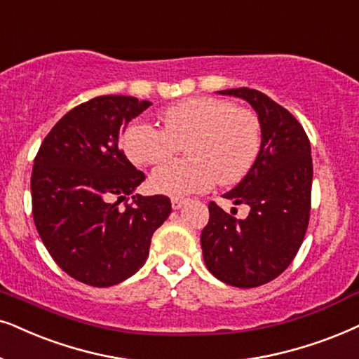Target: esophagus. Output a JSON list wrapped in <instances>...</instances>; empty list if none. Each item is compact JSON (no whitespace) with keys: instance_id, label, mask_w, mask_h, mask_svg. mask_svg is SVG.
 <instances>
[{"instance_id":"34e87169","label":"esophagus","mask_w":359,"mask_h":359,"mask_svg":"<svg viewBox=\"0 0 359 359\" xmlns=\"http://www.w3.org/2000/svg\"><path fill=\"white\" fill-rule=\"evenodd\" d=\"M184 203H186L184 198H173V199H171V206H173V209H180Z\"/></svg>"}]
</instances>
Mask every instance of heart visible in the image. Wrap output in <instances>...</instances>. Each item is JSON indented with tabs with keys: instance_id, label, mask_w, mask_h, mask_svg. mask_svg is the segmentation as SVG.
I'll list each match as a JSON object with an SVG mask.
<instances>
[{
	"instance_id": "1",
	"label": "heart",
	"mask_w": 359,
	"mask_h": 359,
	"mask_svg": "<svg viewBox=\"0 0 359 359\" xmlns=\"http://www.w3.org/2000/svg\"><path fill=\"white\" fill-rule=\"evenodd\" d=\"M165 128L137 120L123 133V150L135 165H158L184 147L188 158L153 171L150 186L166 196L203 193L216 183L234 184L249 173L262 148L259 115L216 97L170 105L161 115Z\"/></svg>"
}]
</instances>
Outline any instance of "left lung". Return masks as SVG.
I'll return each instance as SVG.
<instances>
[{
	"instance_id": "8db88e82",
	"label": "left lung",
	"mask_w": 359,
	"mask_h": 359,
	"mask_svg": "<svg viewBox=\"0 0 359 359\" xmlns=\"http://www.w3.org/2000/svg\"><path fill=\"white\" fill-rule=\"evenodd\" d=\"M248 100L262 125V148L241 183L224 194L248 204L245 219L209 203V221L201 232L208 271L221 282L252 288L273 280L299 252L310 219V140L287 109L262 92L241 87L219 90Z\"/></svg>"
}]
</instances>
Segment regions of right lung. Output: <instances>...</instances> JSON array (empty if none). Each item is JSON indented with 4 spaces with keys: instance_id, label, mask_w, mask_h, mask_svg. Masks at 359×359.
<instances>
[{
    "instance_id": "obj_1",
    "label": "right lung",
    "mask_w": 359,
    "mask_h": 359,
    "mask_svg": "<svg viewBox=\"0 0 359 359\" xmlns=\"http://www.w3.org/2000/svg\"><path fill=\"white\" fill-rule=\"evenodd\" d=\"M150 105L127 95L83 102L54 125L34 158L36 229L54 262L86 285H117L138 272L171 212L168 196H133L145 175L118 147L130 120Z\"/></svg>"
}]
</instances>
